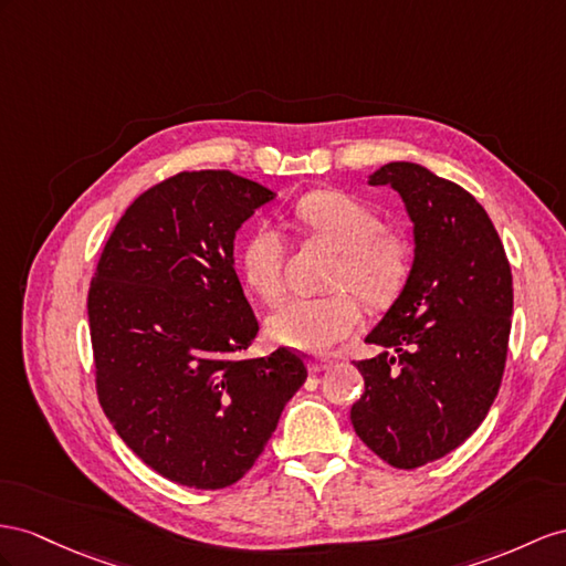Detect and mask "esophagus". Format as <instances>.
Wrapping results in <instances>:
<instances>
[{
  "instance_id": "obj_1",
  "label": "esophagus",
  "mask_w": 566,
  "mask_h": 566,
  "mask_svg": "<svg viewBox=\"0 0 566 566\" xmlns=\"http://www.w3.org/2000/svg\"><path fill=\"white\" fill-rule=\"evenodd\" d=\"M308 366H311V373H323L332 366V360L329 358H313Z\"/></svg>"
}]
</instances>
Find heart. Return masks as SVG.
<instances>
[{"mask_svg": "<svg viewBox=\"0 0 566 566\" xmlns=\"http://www.w3.org/2000/svg\"><path fill=\"white\" fill-rule=\"evenodd\" d=\"M294 220L308 237L339 251L332 268L327 296L292 298L270 317L272 337L292 349L321 354L352 337L360 327L354 294L370 308L395 301L409 277V249L392 231L382 229L378 212L342 191H313L294 206ZM239 265L245 284L265 303L284 294L286 241L280 229L255 227L241 245Z\"/></svg>", "mask_w": 566, "mask_h": 566, "instance_id": "b5f03b06", "label": "heart"}]
</instances>
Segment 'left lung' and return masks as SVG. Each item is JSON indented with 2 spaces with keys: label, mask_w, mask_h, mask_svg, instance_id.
Instances as JSON below:
<instances>
[{
  "label": "left lung",
  "mask_w": 566,
  "mask_h": 566,
  "mask_svg": "<svg viewBox=\"0 0 566 566\" xmlns=\"http://www.w3.org/2000/svg\"><path fill=\"white\" fill-rule=\"evenodd\" d=\"M370 186H392L413 222L403 292L356 360L366 392L352 407L360 440L395 469L457 449L497 397L512 329V268L488 212L469 191L413 163H389Z\"/></svg>",
  "instance_id": "1"
}]
</instances>
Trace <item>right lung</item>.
<instances>
[{
  "label": "right lung",
  "instance_id": "1",
  "mask_svg": "<svg viewBox=\"0 0 566 566\" xmlns=\"http://www.w3.org/2000/svg\"><path fill=\"white\" fill-rule=\"evenodd\" d=\"M274 193L227 169L179 171L126 208L88 292L95 387L119 438L169 481L249 473L306 382L294 349L243 358L258 321L234 237Z\"/></svg>",
  "mask_w": 566,
  "mask_h": 566
}]
</instances>
